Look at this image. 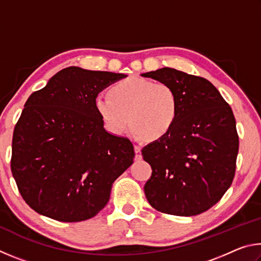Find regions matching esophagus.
Here are the masks:
<instances>
[{
	"label": "esophagus",
	"instance_id": "34e87169",
	"mask_svg": "<svg viewBox=\"0 0 261 261\" xmlns=\"http://www.w3.org/2000/svg\"><path fill=\"white\" fill-rule=\"evenodd\" d=\"M135 153H136V159L137 160H140L141 159V148L138 145H136L135 146Z\"/></svg>",
	"mask_w": 261,
	"mask_h": 261
}]
</instances>
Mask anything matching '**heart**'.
<instances>
[{
	"label": "heart",
	"instance_id": "1",
	"mask_svg": "<svg viewBox=\"0 0 261 261\" xmlns=\"http://www.w3.org/2000/svg\"><path fill=\"white\" fill-rule=\"evenodd\" d=\"M94 106L113 134H123L130 122L137 136L152 140L165 137L178 115V100L173 87L139 77L115 84L110 96H96Z\"/></svg>",
	"mask_w": 261,
	"mask_h": 261
}]
</instances>
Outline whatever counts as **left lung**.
I'll return each instance as SVG.
<instances>
[{
  "mask_svg": "<svg viewBox=\"0 0 261 261\" xmlns=\"http://www.w3.org/2000/svg\"><path fill=\"white\" fill-rule=\"evenodd\" d=\"M141 76L168 84L178 100L171 130L141 151L152 167L145 196L162 213L200 214L222 198L235 176L240 141L232 110L205 78L171 68Z\"/></svg>",
  "mask_w": 261,
  "mask_h": 261,
  "instance_id": "obj_1",
  "label": "left lung"
}]
</instances>
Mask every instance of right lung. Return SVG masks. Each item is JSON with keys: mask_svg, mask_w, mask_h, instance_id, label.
Wrapping results in <instances>:
<instances>
[{"mask_svg": "<svg viewBox=\"0 0 261 261\" xmlns=\"http://www.w3.org/2000/svg\"><path fill=\"white\" fill-rule=\"evenodd\" d=\"M126 74L69 67L26 101L12 137L11 171L31 208L79 222L107 205L113 183L134 163L125 137L109 134L96 96Z\"/></svg>", "mask_w": 261, "mask_h": 261, "instance_id": "obj_1", "label": "right lung"}]
</instances>
